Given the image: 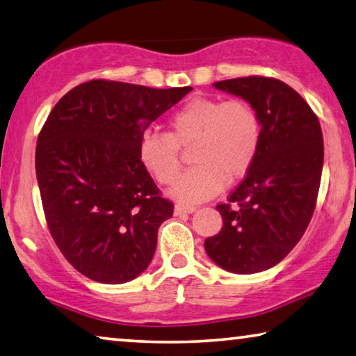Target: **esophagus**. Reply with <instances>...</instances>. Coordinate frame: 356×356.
<instances>
[{"instance_id": "1", "label": "esophagus", "mask_w": 356, "mask_h": 356, "mask_svg": "<svg viewBox=\"0 0 356 356\" xmlns=\"http://www.w3.org/2000/svg\"><path fill=\"white\" fill-rule=\"evenodd\" d=\"M195 211H196L195 206L176 204V207H174V216H184V213H191V212H195Z\"/></svg>"}]
</instances>
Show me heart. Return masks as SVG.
Masks as SVG:
<instances>
[{
    "instance_id": "obj_1",
    "label": "heart",
    "mask_w": 356,
    "mask_h": 356,
    "mask_svg": "<svg viewBox=\"0 0 356 356\" xmlns=\"http://www.w3.org/2000/svg\"><path fill=\"white\" fill-rule=\"evenodd\" d=\"M169 133H145L139 160L158 184L168 185L182 166V152L190 149L193 168L171 188L182 202L212 198L225 184L244 177L261 147L263 128L258 112L245 99L193 98L174 111Z\"/></svg>"
}]
</instances>
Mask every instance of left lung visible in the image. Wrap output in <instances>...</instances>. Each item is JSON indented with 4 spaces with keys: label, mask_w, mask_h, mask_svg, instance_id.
<instances>
[{
    "label": "left lung",
    "mask_w": 356,
    "mask_h": 356,
    "mask_svg": "<svg viewBox=\"0 0 356 356\" xmlns=\"http://www.w3.org/2000/svg\"><path fill=\"white\" fill-rule=\"evenodd\" d=\"M255 107L261 147L250 171L217 206L223 227L204 241L220 268L253 274L280 263L312 218L323 168L318 117L300 93L274 77L247 76L213 83Z\"/></svg>",
    "instance_id": "obj_1"
}]
</instances>
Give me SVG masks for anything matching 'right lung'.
I'll return each instance as SVG.
<instances>
[{
    "instance_id": "add662e5",
    "label": "right lung",
    "mask_w": 356,
    "mask_h": 356,
    "mask_svg": "<svg viewBox=\"0 0 356 356\" xmlns=\"http://www.w3.org/2000/svg\"><path fill=\"white\" fill-rule=\"evenodd\" d=\"M190 90L97 79L50 111L36 145L44 216L56 247L86 277L125 284L154 258L174 204L140 165L139 144Z\"/></svg>"
}]
</instances>
